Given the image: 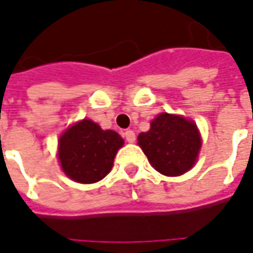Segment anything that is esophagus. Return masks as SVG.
<instances>
[{"label": "esophagus", "mask_w": 253, "mask_h": 253, "mask_svg": "<svg viewBox=\"0 0 253 253\" xmlns=\"http://www.w3.org/2000/svg\"><path fill=\"white\" fill-rule=\"evenodd\" d=\"M124 138H125V141L126 142H133L135 141V132L131 131V129H128V131L124 132Z\"/></svg>", "instance_id": "1"}]
</instances>
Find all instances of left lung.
<instances>
[{"instance_id": "left-lung-1", "label": "left lung", "mask_w": 253, "mask_h": 253, "mask_svg": "<svg viewBox=\"0 0 253 253\" xmlns=\"http://www.w3.org/2000/svg\"><path fill=\"white\" fill-rule=\"evenodd\" d=\"M138 143L152 166L165 176L191 169L201 148L196 124L166 112L152 121L149 131L139 133Z\"/></svg>"}]
</instances>
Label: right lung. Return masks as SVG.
I'll use <instances>...</instances> for the list:
<instances>
[{"instance_id": "obj_1", "label": "right lung", "mask_w": 253, "mask_h": 253, "mask_svg": "<svg viewBox=\"0 0 253 253\" xmlns=\"http://www.w3.org/2000/svg\"><path fill=\"white\" fill-rule=\"evenodd\" d=\"M124 139L114 131H102L90 120L70 126L60 136L59 159L64 173L79 183H95L104 179L114 165Z\"/></svg>"}]
</instances>
